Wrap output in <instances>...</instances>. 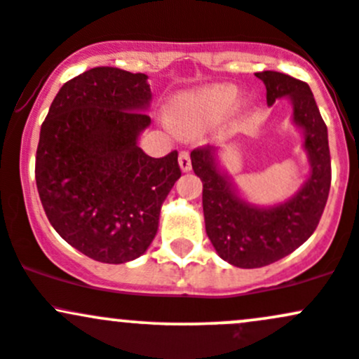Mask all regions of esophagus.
I'll return each instance as SVG.
<instances>
[{
  "instance_id": "1",
  "label": "esophagus",
  "mask_w": 359,
  "mask_h": 359,
  "mask_svg": "<svg viewBox=\"0 0 359 359\" xmlns=\"http://www.w3.org/2000/svg\"><path fill=\"white\" fill-rule=\"evenodd\" d=\"M178 161H180V168L183 169V171H190L191 159H190V152H188V150H181Z\"/></svg>"
}]
</instances>
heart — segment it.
I'll return each mask as SVG.
<instances>
[{
  "label": "heart",
  "instance_id": "obj_1",
  "mask_svg": "<svg viewBox=\"0 0 359 359\" xmlns=\"http://www.w3.org/2000/svg\"><path fill=\"white\" fill-rule=\"evenodd\" d=\"M238 101V88L233 86H212L183 95L171 111L176 126L187 132L210 128L233 111Z\"/></svg>",
  "mask_w": 359,
  "mask_h": 359
}]
</instances>
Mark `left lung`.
<instances>
[{"mask_svg": "<svg viewBox=\"0 0 359 359\" xmlns=\"http://www.w3.org/2000/svg\"><path fill=\"white\" fill-rule=\"evenodd\" d=\"M255 75L265 83L269 106L279 97H291L292 119L304 130L311 172L291 200L262 209L241 200L217 171L214 147L191 150V165L203 183L207 236L222 260L241 269L265 267L302 246L317 229L332 178L327 126L308 83L271 70Z\"/></svg>", "mask_w": 359, "mask_h": 359, "instance_id": "left-lung-1", "label": "left lung"}]
</instances>
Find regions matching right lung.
<instances>
[{
  "mask_svg": "<svg viewBox=\"0 0 359 359\" xmlns=\"http://www.w3.org/2000/svg\"><path fill=\"white\" fill-rule=\"evenodd\" d=\"M147 75L97 67L60 88L41 126L36 183L56 233L83 255L125 264L152 243L181 176L178 152L137 145L150 125Z\"/></svg>",
  "mask_w": 359,
  "mask_h": 359,
  "instance_id": "obj_1",
  "label": "right lung"
}]
</instances>
